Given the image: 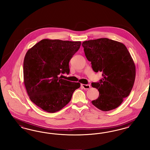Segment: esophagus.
I'll return each instance as SVG.
<instances>
[{
	"instance_id": "1",
	"label": "esophagus",
	"mask_w": 150,
	"mask_h": 150,
	"mask_svg": "<svg viewBox=\"0 0 150 150\" xmlns=\"http://www.w3.org/2000/svg\"><path fill=\"white\" fill-rule=\"evenodd\" d=\"M81 86L85 89V90H88L89 88H90L91 86L90 85H85V84H81Z\"/></svg>"
}]
</instances>
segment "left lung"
Returning <instances> with one entry per match:
<instances>
[{"label":"left lung","mask_w":150,"mask_h":150,"mask_svg":"<svg viewBox=\"0 0 150 150\" xmlns=\"http://www.w3.org/2000/svg\"><path fill=\"white\" fill-rule=\"evenodd\" d=\"M82 45L93 71L103 73L99 82L91 83L99 92L92 104L104 111L116 109L134 83L136 67L130 53L123 43L107 38L85 41Z\"/></svg>","instance_id":"obj_1"}]
</instances>
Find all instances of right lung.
I'll use <instances>...</instances> for the list:
<instances>
[{
    "label": "right lung",
    "instance_id": "obj_1",
    "mask_svg": "<svg viewBox=\"0 0 150 150\" xmlns=\"http://www.w3.org/2000/svg\"><path fill=\"white\" fill-rule=\"evenodd\" d=\"M81 41L43 39L26 52L23 61V80L31 101L43 110L55 112L71 101L78 82L59 77L69 73V62Z\"/></svg>",
    "mask_w": 150,
    "mask_h": 150
}]
</instances>
